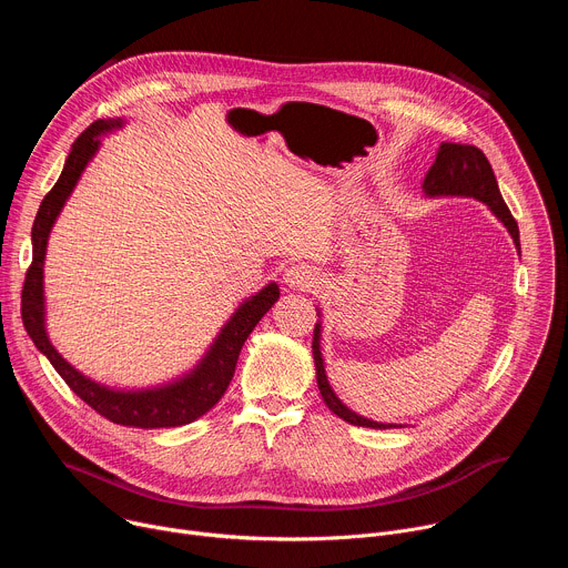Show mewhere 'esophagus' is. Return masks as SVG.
I'll return each instance as SVG.
<instances>
[{
	"label": "esophagus",
	"instance_id": "esophagus-1",
	"mask_svg": "<svg viewBox=\"0 0 568 568\" xmlns=\"http://www.w3.org/2000/svg\"><path fill=\"white\" fill-rule=\"evenodd\" d=\"M285 285L292 287V290H301V292H307L316 285V274L307 267V265H294L285 272Z\"/></svg>",
	"mask_w": 568,
	"mask_h": 568
}]
</instances>
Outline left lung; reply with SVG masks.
<instances>
[{
	"label": "left lung",
	"instance_id": "left-lung-1",
	"mask_svg": "<svg viewBox=\"0 0 568 568\" xmlns=\"http://www.w3.org/2000/svg\"><path fill=\"white\" fill-rule=\"evenodd\" d=\"M427 195H465V197H476L480 202L488 204L495 215L508 226L517 250L519 245V226L517 220L513 217L510 209L506 206L497 178L493 173V166L488 156H485L476 145H465V143H440V150L436 154L434 166L429 169L425 184H423ZM312 355H314V366H316V384L321 390L323 402L328 404V409L335 412L339 418H344L351 425L357 427H371V429H390L395 425H382L366 420L357 414H353L348 407H344L342 399L335 395V390L328 384L326 368H323L321 351H318V323L314 326V339H312Z\"/></svg>",
	"mask_w": 568,
	"mask_h": 568
}]
</instances>
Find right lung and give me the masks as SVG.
Returning a JSON list of instances; mask_svg holds the SVG:
<instances>
[{
	"label": "right lung",
	"mask_w": 568,
	"mask_h": 568,
	"mask_svg": "<svg viewBox=\"0 0 568 568\" xmlns=\"http://www.w3.org/2000/svg\"><path fill=\"white\" fill-rule=\"evenodd\" d=\"M121 125V121H94L83 134H80L71 152L64 161V169L53 184V189L44 195L33 229V261L27 270L24 287H22V321L29 337L38 346L40 353L47 355L51 366L58 371V375L67 382V386L83 399L90 407L108 418L110 423L125 425V427H141V429H159V427H182L200 416H204L209 409H213L217 399L224 395L237 364V355L242 344L247 342L256 323L265 316V312L278 301V285L270 283L265 290H261L256 296H252L247 303H242L240 310L231 316V321L215 339L213 348L204 357V362L184 379L169 384L164 388L152 390H112L105 388L90 377L80 375L73 366H69L58 351L51 346L44 333V298H42V263L47 252L49 231L73 191L80 173L88 166V161L99 148V134L105 130H112Z\"/></svg>",
	"instance_id": "right-lung-1"
}]
</instances>
